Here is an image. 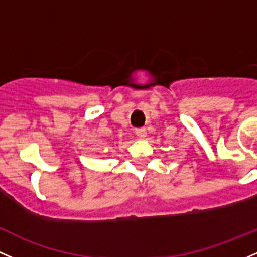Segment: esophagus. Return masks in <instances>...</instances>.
<instances>
[{
    "label": "esophagus",
    "mask_w": 257,
    "mask_h": 257,
    "mask_svg": "<svg viewBox=\"0 0 257 257\" xmlns=\"http://www.w3.org/2000/svg\"><path fill=\"white\" fill-rule=\"evenodd\" d=\"M135 134L139 138H145L146 137V129L145 128H138L135 129Z\"/></svg>",
    "instance_id": "esophagus-1"
}]
</instances>
